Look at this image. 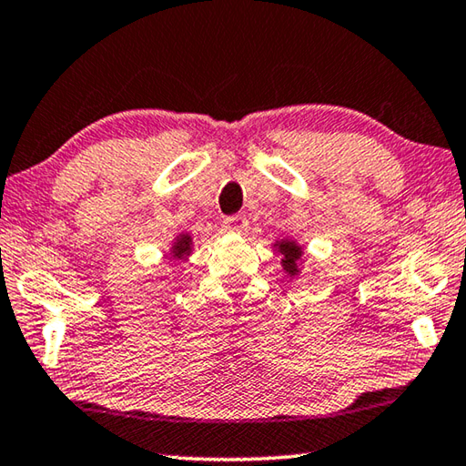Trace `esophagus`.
I'll list each match as a JSON object with an SVG mask.
<instances>
[{
	"mask_svg": "<svg viewBox=\"0 0 466 466\" xmlns=\"http://www.w3.org/2000/svg\"><path fill=\"white\" fill-rule=\"evenodd\" d=\"M223 231L227 233H246L248 231V218L246 215H235L223 220Z\"/></svg>",
	"mask_w": 466,
	"mask_h": 466,
	"instance_id": "obj_1",
	"label": "esophagus"
}]
</instances>
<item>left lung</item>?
Instances as JSON below:
<instances>
[{
    "label": "left lung",
    "mask_w": 466,
    "mask_h": 466,
    "mask_svg": "<svg viewBox=\"0 0 466 466\" xmlns=\"http://www.w3.org/2000/svg\"><path fill=\"white\" fill-rule=\"evenodd\" d=\"M276 248H279L282 258V268L287 270L290 276H295L299 272V262L300 256H303V249H300L292 239H282L276 241Z\"/></svg>",
    "instance_id": "left-lung-1"
}]
</instances>
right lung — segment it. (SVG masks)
<instances>
[{"mask_svg": "<svg viewBox=\"0 0 466 466\" xmlns=\"http://www.w3.org/2000/svg\"><path fill=\"white\" fill-rule=\"evenodd\" d=\"M190 251H192V238L187 233L179 235L174 246H171V256L177 259H182L184 256H190Z\"/></svg>", "mask_w": 466, "mask_h": 466, "instance_id": "add662e5", "label": "right lung"}]
</instances>
